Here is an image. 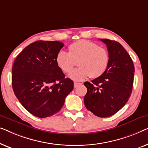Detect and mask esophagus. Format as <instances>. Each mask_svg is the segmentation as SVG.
Returning <instances> with one entry per match:
<instances>
[{"label":"esophagus","instance_id":"esophagus-1","mask_svg":"<svg viewBox=\"0 0 148 148\" xmlns=\"http://www.w3.org/2000/svg\"><path fill=\"white\" fill-rule=\"evenodd\" d=\"M82 84V83H78V82H74V88H76V87H78L79 85H81Z\"/></svg>","mask_w":148,"mask_h":148}]
</instances>
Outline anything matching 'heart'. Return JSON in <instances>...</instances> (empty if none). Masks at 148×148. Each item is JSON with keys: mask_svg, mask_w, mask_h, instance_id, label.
Masks as SVG:
<instances>
[{"mask_svg": "<svg viewBox=\"0 0 148 148\" xmlns=\"http://www.w3.org/2000/svg\"><path fill=\"white\" fill-rule=\"evenodd\" d=\"M58 67L66 74H69L78 62V69L70 74V78L81 81L90 76L96 79L107 70L109 63V54L105 47L92 41L81 39L68 46V53L60 51L56 57Z\"/></svg>", "mask_w": 148, "mask_h": 148, "instance_id": "1", "label": "heart"}]
</instances>
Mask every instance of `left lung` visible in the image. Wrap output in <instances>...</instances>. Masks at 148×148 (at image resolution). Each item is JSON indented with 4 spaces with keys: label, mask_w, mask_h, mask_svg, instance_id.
Returning <instances> with one entry per match:
<instances>
[{
    "label": "left lung",
    "mask_w": 148,
    "mask_h": 148,
    "mask_svg": "<svg viewBox=\"0 0 148 148\" xmlns=\"http://www.w3.org/2000/svg\"><path fill=\"white\" fill-rule=\"evenodd\" d=\"M107 45L109 63L106 72L91 82H85L86 109L99 117H108L127 103L132 92L135 68L130 56L116 41L100 39Z\"/></svg>",
    "instance_id": "8db88e82"
}]
</instances>
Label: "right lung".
I'll return each mask as SVG.
<instances>
[{"label":"right lung","mask_w":148,"mask_h":148,"mask_svg":"<svg viewBox=\"0 0 148 148\" xmlns=\"http://www.w3.org/2000/svg\"><path fill=\"white\" fill-rule=\"evenodd\" d=\"M63 46L58 41H35L18 54L12 65L14 95L25 109L37 117L57 113L73 90V81L65 78L56 62Z\"/></svg>","instance_id":"right-lung-1"}]
</instances>
